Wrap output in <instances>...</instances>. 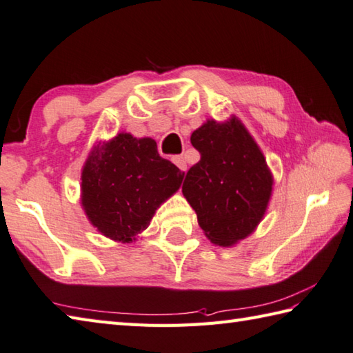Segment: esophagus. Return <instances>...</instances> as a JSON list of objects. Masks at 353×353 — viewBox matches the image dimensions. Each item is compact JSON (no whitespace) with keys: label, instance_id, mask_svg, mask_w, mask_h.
Segmentation results:
<instances>
[{"label":"esophagus","instance_id":"1","mask_svg":"<svg viewBox=\"0 0 353 353\" xmlns=\"http://www.w3.org/2000/svg\"><path fill=\"white\" fill-rule=\"evenodd\" d=\"M172 162L176 163V167H177L179 170H181V171H186V161H185L183 156L172 157Z\"/></svg>","mask_w":353,"mask_h":353}]
</instances>
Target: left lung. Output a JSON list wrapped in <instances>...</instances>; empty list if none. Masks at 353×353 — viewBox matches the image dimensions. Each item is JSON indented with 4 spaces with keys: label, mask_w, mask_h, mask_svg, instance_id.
<instances>
[{
    "label": "left lung",
    "mask_w": 353,
    "mask_h": 353,
    "mask_svg": "<svg viewBox=\"0 0 353 353\" xmlns=\"http://www.w3.org/2000/svg\"><path fill=\"white\" fill-rule=\"evenodd\" d=\"M191 143L200 161L186 172L183 196L214 245H236L257 228L272 194L265 156L236 116L206 121Z\"/></svg>",
    "instance_id": "1"
}]
</instances>
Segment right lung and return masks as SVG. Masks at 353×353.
Returning a JSON list of instances; mask_svg holds the SVG:
<instances>
[{"label": "right lung", "mask_w": 353, "mask_h": 353, "mask_svg": "<svg viewBox=\"0 0 353 353\" xmlns=\"http://www.w3.org/2000/svg\"><path fill=\"white\" fill-rule=\"evenodd\" d=\"M183 174L159 156L154 139L119 133L88 154L81 176L82 208L103 236L130 243L181 188Z\"/></svg>", "instance_id": "add662e5"}]
</instances>
